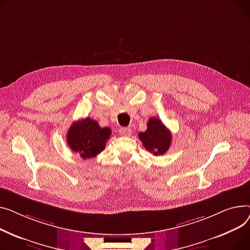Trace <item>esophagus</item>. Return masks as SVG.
Masks as SVG:
<instances>
[{"mask_svg": "<svg viewBox=\"0 0 250 250\" xmlns=\"http://www.w3.org/2000/svg\"><path fill=\"white\" fill-rule=\"evenodd\" d=\"M119 132H120V134L125 135V136H128V135H130V133H131V129H130L129 127H124V128H121V129L119 130Z\"/></svg>", "mask_w": 250, "mask_h": 250, "instance_id": "obj_1", "label": "esophagus"}]
</instances>
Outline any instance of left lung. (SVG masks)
I'll return each instance as SVG.
<instances>
[{
  "label": "left lung",
  "instance_id": "8db88e82",
  "mask_svg": "<svg viewBox=\"0 0 250 250\" xmlns=\"http://www.w3.org/2000/svg\"><path fill=\"white\" fill-rule=\"evenodd\" d=\"M144 147L153 155L165 154L171 144L170 131L157 118H150L147 129L138 134Z\"/></svg>",
  "mask_w": 250,
  "mask_h": 250
}]
</instances>
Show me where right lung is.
Here are the masks:
<instances>
[{
	"label": "right lung",
	"mask_w": 250,
	"mask_h": 250,
	"mask_svg": "<svg viewBox=\"0 0 250 250\" xmlns=\"http://www.w3.org/2000/svg\"><path fill=\"white\" fill-rule=\"evenodd\" d=\"M110 136L111 130L108 127L102 128L97 121L87 117L70 125L66 141L73 152L80 153L82 158L86 159L104 150Z\"/></svg>",
	"instance_id": "1"
}]
</instances>
